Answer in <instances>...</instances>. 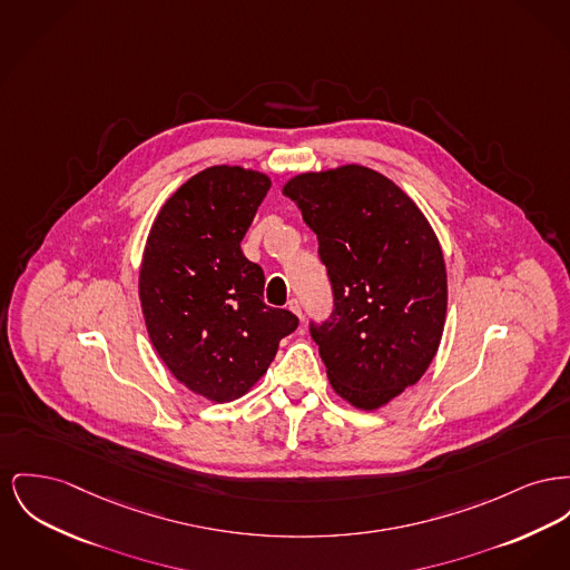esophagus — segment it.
<instances>
[{
    "mask_svg": "<svg viewBox=\"0 0 570 570\" xmlns=\"http://www.w3.org/2000/svg\"><path fill=\"white\" fill-rule=\"evenodd\" d=\"M288 309L302 318V303L297 302V299H291V302H288Z\"/></svg>",
    "mask_w": 570,
    "mask_h": 570,
    "instance_id": "34e87169",
    "label": "esophagus"
}]
</instances>
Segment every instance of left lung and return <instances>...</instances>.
Masks as SVG:
<instances>
[{
	"label": "left lung",
	"instance_id": "left-lung-1",
	"mask_svg": "<svg viewBox=\"0 0 570 570\" xmlns=\"http://www.w3.org/2000/svg\"><path fill=\"white\" fill-rule=\"evenodd\" d=\"M316 233L334 291L309 334L337 396L374 411L415 385L435 357L448 275L435 233L399 185L364 166L307 171L284 185Z\"/></svg>",
	"mask_w": 570,
	"mask_h": 570
}]
</instances>
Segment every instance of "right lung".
<instances>
[{
    "mask_svg": "<svg viewBox=\"0 0 570 570\" xmlns=\"http://www.w3.org/2000/svg\"><path fill=\"white\" fill-rule=\"evenodd\" d=\"M268 187L254 169L206 168L164 204L144 247L139 302L150 342L208 401L247 394L299 325L293 312L268 307L265 273L240 249Z\"/></svg>",
    "mask_w": 570,
    "mask_h": 570,
    "instance_id": "obj_1",
    "label": "right lung"
}]
</instances>
